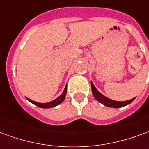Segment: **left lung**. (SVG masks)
Returning <instances> with one entry per match:
<instances>
[{
	"label": "left lung",
	"mask_w": 149,
	"mask_h": 149,
	"mask_svg": "<svg viewBox=\"0 0 149 149\" xmlns=\"http://www.w3.org/2000/svg\"><path fill=\"white\" fill-rule=\"evenodd\" d=\"M91 91H92V94L94 95V97L96 99V100H98L99 102L102 103L103 105L106 106V107H113V108H119V107H122L124 106H126L128 104H130L131 102H133V100H135V98L133 99H131L130 100H127V101H115V100H110L108 98H107L106 96H104L103 95L101 94L100 91H98L96 89V88L95 87V85L93 84V83L91 81Z\"/></svg>",
	"instance_id": "obj_1"
}]
</instances>
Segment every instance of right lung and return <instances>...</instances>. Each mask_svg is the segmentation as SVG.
Returning <instances> with one entry per match:
<instances>
[{
  "label": "right lung",
  "instance_id": "right-lung-1",
  "mask_svg": "<svg viewBox=\"0 0 149 149\" xmlns=\"http://www.w3.org/2000/svg\"><path fill=\"white\" fill-rule=\"evenodd\" d=\"M66 92H67V85L65 86V90H64L63 92H62V94L60 96L58 97L57 99H55L54 100H53L51 102H46V103H41V102H35V101H33V100H30V99H27V100H28L29 102H32L33 104L38 106V107H41V108H51V107H54L56 106L59 105L60 103H61V102H63L64 100H65V98Z\"/></svg>",
  "mask_w": 149,
  "mask_h": 149
}]
</instances>
